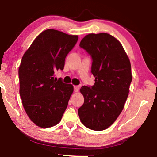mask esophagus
Returning a JSON list of instances; mask_svg holds the SVG:
<instances>
[{
    "label": "esophagus",
    "mask_w": 157,
    "mask_h": 157,
    "mask_svg": "<svg viewBox=\"0 0 157 157\" xmlns=\"http://www.w3.org/2000/svg\"><path fill=\"white\" fill-rule=\"evenodd\" d=\"M79 89V86L76 85V86H74V91L75 92H78Z\"/></svg>",
    "instance_id": "34e87169"
}]
</instances>
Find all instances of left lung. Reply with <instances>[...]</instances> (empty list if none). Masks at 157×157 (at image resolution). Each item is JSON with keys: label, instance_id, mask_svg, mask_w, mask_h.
Listing matches in <instances>:
<instances>
[{"label": "left lung", "instance_id": "obj_1", "mask_svg": "<svg viewBox=\"0 0 157 157\" xmlns=\"http://www.w3.org/2000/svg\"><path fill=\"white\" fill-rule=\"evenodd\" d=\"M79 46L91 57V72L95 82L80 89L84 102L78 115L87 128L102 131L123 109L132 80L131 63L121 44L107 33L89 34Z\"/></svg>", "mask_w": 157, "mask_h": 157}]
</instances>
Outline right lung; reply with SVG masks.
I'll return each mask as SVG.
<instances>
[{"mask_svg": "<svg viewBox=\"0 0 157 157\" xmlns=\"http://www.w3.org/2000/svg\"><path fill=\"white\" fill-rule=\"evenodd\" d=\"M78 36L48 29L34 39L22 57L18 68L20 96L29 118L48 128L59 123L73 91L72 84L55 78Z\"/></svg>", "mask_w": 157, "mask_h": 157, "instance_id": "right-lung-1", "label": "right lung"}]
</instances>
